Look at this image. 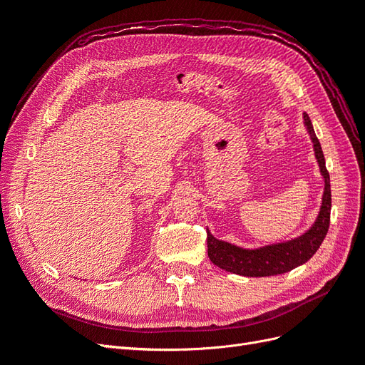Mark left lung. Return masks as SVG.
Wrapping results in <instances>:
<instances>
[{
  "mask_svg": "<svg viewBox=\"0 0 365 365\" xmlns=\"http://www.w3.org/2000/svg\"><path fill=\"white\" fill-rule=\"evenodd\" d=\"M303 118L304 126L314 143V152L319 165V172H322L324 178L322 208H319V213L315 219L314 225L309 228L306 233L295 239L282 242V244H272L254 250L240 248L228 244V242L219 240L213 237V235L207 230L208 257L216 267L222 268L228 272L244 275V277H269V275L284 274L297 267H300V264L311 259L319 248V245H322L330 224V207H332L330 178L326 169L322 145H319V141L315 135L312 121L306 113L303 114Z\"/></svg>",
  "mask_w": 365,
  "mask_h": 365,
  "instance_id": "obj_1",
  "label": "left lung"
}]
</instances>
